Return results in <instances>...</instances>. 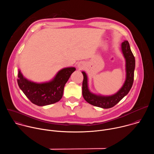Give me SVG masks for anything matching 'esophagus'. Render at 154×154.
<instances>
[{
	"label": "esophagus",
	"instance_id": "1",
	"mask_svg": "<svg viewBox=\"0 0 154 154\" xmlns=\"http://www.w3.org/2000/svg\"><path fill=\"white\" fill-rule=\"evenodd\" d=\"M85 67V64L84 62L80 61V62L78 63V64H77V68H78L80 70L84 69Z\"/></svg>",
	"mask_w": 154,
	"mask_h": 154
}]
</instances>
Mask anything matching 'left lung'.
Returning a JSON list of instances; mask_svg holds the SVG:
<instances>
[{
    "instance_id": "1",
    "label": "left lung",
    "mask_w": 154,
    "mask_h": 154,
    "mask_svg": "<svg viewBox=\"0 0 154 154\" xmlns=\"http://www.w3.org/2000/svg\"><path fill=\"white\" fill-rule=\"evenodd\" d=\"M121 51L125 60V80L121 89L115 94L110 96H103L91 93L88 88V76L82 71L83 80L82 83V94L85 100L89 103L102 108H109L117 104L130 91L134 80L135 59L131 51L128 41L121 44Z\"/></svg>"
}]
</instances>
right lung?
<instances>
[{"label":"right lung","instance_id":"1","mask_svg":"<svg viewBox=\"0 0 154 154\" xmlns=\"http://www.w3.org/2000/svg\"><path fill=\"white\" fill-rule=\"evenodd\" d=\"M75 69L74 67L63 68L51 80L43 83L27 79L19 69L17 83L20 89L33 103L38 106L48 105L62 98L64 85Z\"/></svg>","mask_w":154,"mask_h":154}]
</instances>
